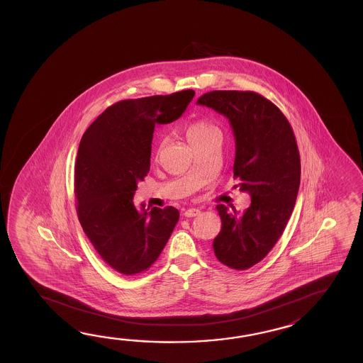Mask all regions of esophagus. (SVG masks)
<instances>
[{
	"instance_id": "1",
	"label": "esophagus",
	"mask_w": 363,
	"mask_h": 363,
	"mask_svg": "<svg viewBox=\"0 0 363 363\" xmlns=\"http://www.w3.org/2000/svg\"><path fill=\"white\" fill-rule=\"evenodd\" d=\"M201 211L199 208H188V210H185L184 216L186 218H192V216H197L200 214Z\"/></svg>"
}]
</instances>
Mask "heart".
<instances>
[{"label": "heart", "mask_w": 363, "mask_h": 363, "mask_svg": "<svg viewBox=\"0 0 363 363\" xmlns=\"http://www.w3.org/2000/svg\"><path fill=\"white\" fill-rule=\"evenodd\" d=\"M184 132L186 139H188L189 144L192 147H196V145H199V144L206 141V140L220 136L219 128L213 122L208 121V119H196V121H193V122H191V123L185 127ZM161 149H162V145L157 147L155 158H158V155L161 153Z\"/></svg>", "instance_id": "obj_1"}]
</instances>
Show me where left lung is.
<instances>
[{
	"mask_svg": "<svg viewBox=\"0 0 363 363\" xmlns=\"http://www.w3.org/2000/svg\"><path fill=\"white\" fill-rule=\"evenodd\" d=\"M197 104L227 116L233 130V177L252 203L244 213L216 206L222 230L213 247L219 262L247 270L269 255L294 211L301 178L297 141L286 116L259 93L213 91Z\"/></svg>",
	"mask_w": 363,
	"mask_h": 363,
	"instance_id": "left-lung-1",
	"label": "left lung"
}]
</instances>
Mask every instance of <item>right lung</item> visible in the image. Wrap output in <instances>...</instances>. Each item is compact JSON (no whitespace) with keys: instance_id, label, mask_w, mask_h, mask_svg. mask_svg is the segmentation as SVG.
<instances>
[{"instance_id":"obj_1","label":"right lung","mask_w":363,"mask_h":363,"mask_svg":"<svg viewBox=\"0 0 363 363\" xmlns=\"http://www.w3.org/2000/svg\"><path fill=\"white\" fill-rule=\"evenodd\" d=\"M194 91L123 100L108 106L84 132L77 149L79 222L101 258L123 275L147 271L179 220L178 208H135L138 183L150 170L155 124L177 121Z\"/></svg>"}]
</instances>
